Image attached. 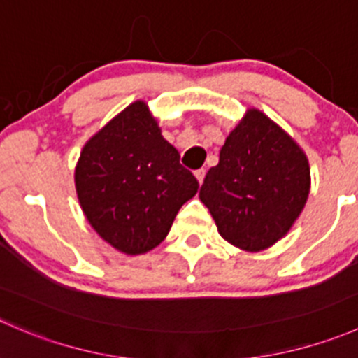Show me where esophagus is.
<instances>
[{
	"label": "esophagus",
	"mask_w": 358,
	"mask_h": 358,
	"mask_svg": "<svg viewBox=\"0 0 358 358\" xmlns=\"http://www.w3.org/2000/svg\"><path fill=\"white\" fill-rule=\"evenodd\" d=\"M194 175H196L197 182H199V183H203V180H204V175H206V171H204V169L201 168V169H197V171L194 173Z\"/></svg>",
	"instance_id": "34e87169"
}]
</instances>
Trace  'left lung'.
Returning a JSON list of instances; mask_svg holds the SVG:
<instances>
[{"instance_id":"8db88e82","label":"left lung","mask_w":358,"mask_h":358,"mask_svg":"<svg viewBox=\"0 0 358 358\" xmlns=\"http://www.w3.org/2000/svg\"><path fill=\"white\" fill-rule=\"evenodd\" d=\"M303 148L255 108L229 133L218 164L206 173L199 199L225 241L260 252L282 239L310 196Z\"/></svg>"}]
</instances>
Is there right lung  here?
Here are the masks:
<instances>
[{"label":"right lung","instance_id":"1","mask_svg":"<svg viewBox=\"0 0 358 358\" xmlns=\"http://www.w3.org/2000/svg\"><path fill=\"white\" fill-rule=\"evenodd\" d=\"M75 187L92 229L119 252L140 255L168 236L199 183L162 138L147 103L136 101L87 141Z\"/></svg>","mask_w":358,"mask_h":358}]
</instances>
